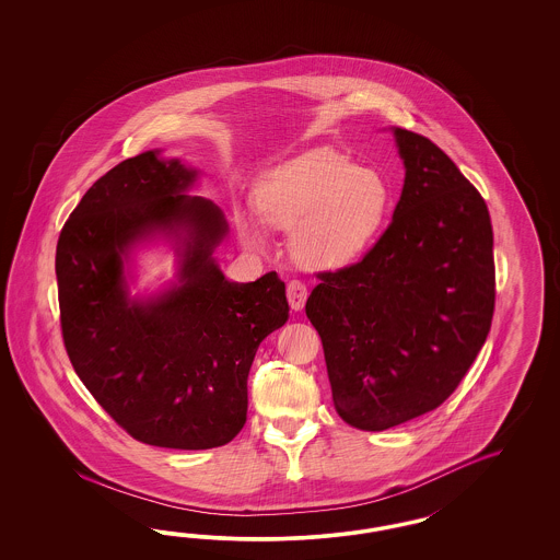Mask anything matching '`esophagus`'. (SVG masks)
Here are the masks:
<instances>
[{
    "label": "esophagus",
    "mask_w": 560,
    "mask_h": 560,
    "mask_svg": "<svg viewBox=\"0 0 560 560\" xmlns=\"http://www.w3.org/2000/svg\"><path fill=\"white\" fill-rule=\"evenodd\" d=\"M305 300H307V288L302 281H289L288 285V302L291 310L300 312L304 307Z\"/></svg>",
    "instance_id": "1"
}]
</instances>
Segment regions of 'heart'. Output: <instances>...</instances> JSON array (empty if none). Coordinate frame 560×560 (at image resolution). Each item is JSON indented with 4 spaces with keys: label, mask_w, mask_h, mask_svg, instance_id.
Wrapping results in <instances>:
<instances>
[{
    "label": "heart",
    "mask_w": 560,
    "mask_h": 560,
    "mask_svg": "<svg viewBox=\"0 0 560 560\" xmlns=\"http://www.w3.org/2000/svg\"><path fill=\"white\" fill-rule=\"evenodd\" d=\"M258 218L291 232V256L307 269L335 271L355 262L382 234L392 188L377 170L357 168L335 150H310L265 172L255 187ZM262 223L242 215L237 234L253 250L267 248Z\"/></svg>",
    "instance_id": "1"
}]
</instances>
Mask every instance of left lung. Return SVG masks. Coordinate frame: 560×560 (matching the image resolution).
Returning a JSON list of instances; mask_svg holds the SVG:
<instances>
[{
	"label": "left lung",
	"instance_id": "8db88e82",
	"mask_svg": "<svg viewBox=\"0 0 560 560\" xmlns=\"http://www.w3.org/2000/svg\"><path fill=\"white\" fill-rule=\"evenodd\" d=\"M405 187L392 223L351 267L320 272L305 314L323 339L345 423L386 431L458 388L491 330V215L427 137L392 127Z\"/></svg>",
	"mask_w": 560,
	"mask_h": 560
}]
</instances>
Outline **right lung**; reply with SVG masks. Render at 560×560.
<instances>
[{"mask_svg":"<svg viewBox=\"0 0 560 560\" xmlns=\"http://www.w3.org/2000/svg\"><path fill=\"white\" fill-rule=\"evenodd\" d=\"M197 178L160 150L120 162L88 188L55 256L73 370L131 438L170 450L236 438L256 349L289 318L277 272L236 283L221 271L215 250L230 228L218 205L188 195ZM155 238L177 255L175 281L131 296L132 255Z\"/></svg>","mask_w":560,"mask_h":560,"instance_id":"1","label":"right lung"}]
</instances>
